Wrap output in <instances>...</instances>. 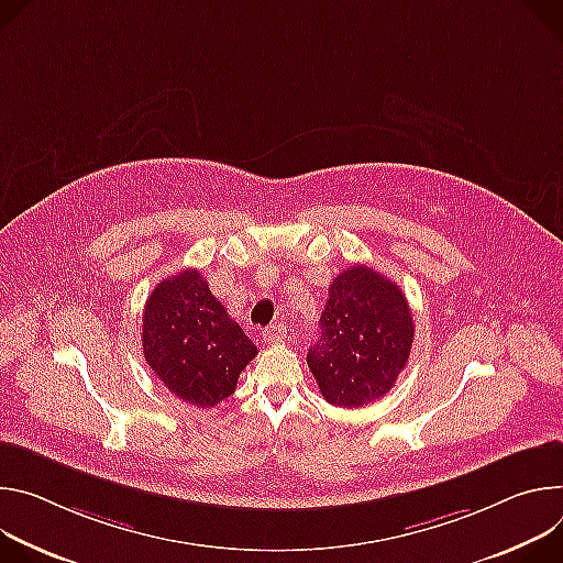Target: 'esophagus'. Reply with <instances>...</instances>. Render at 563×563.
Instances as JSON below:
<instances>
[{
	"label": "esophagus",
	"mask_w": 563,
	"mask_h": 563,
	"mask_svg": "<svg viewBox=\"0 0 563 563\" xmlns=\"http://www.w3.org/2000/svg\"><path fill=\"white\" fill-rule=\"evenodd\" d=\"M284 338H286V327L282 322L271 324L268 329H264V340L268 344H279V342H284Z\"/></svg>",
	"instance_id": "obj_1"
}]
</instances>
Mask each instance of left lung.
<instances>
[{
    "mask_svg": "<svg viewBox=\"0 0 563 563\" xmlns=\"http://www.w3.org/2000/svg\"><path fill=\"white\" fill-rule=\"evenodd\" d=\"M413 331L396 282L368 266L342 271L306 357L327 402L353 409L387 396L409 360Z\"/></svg>",
    "mask_w": 563,
    "mask_h": 563,
    "instance_id": "8db88e82",
    "label": "left lung"
}]
</instances>
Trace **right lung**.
<instances>
[{"instance_id": "obj_1", "label": "right lung", "mask_w": 563, "mask_h": 563, "mask_svg": "<svg viewBox=\"0 0 563 563\" xmlns=\"http://www.w3.org/2000/svg\"><path fill=\"white\" fill-rule=\"evenodd\" d=\"M143 355L176 398L214 407L234 394L239 373L257 355L199 271L163 279L143 310Z\"/></svg>"}]
</instances>
